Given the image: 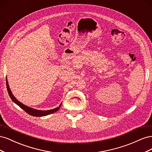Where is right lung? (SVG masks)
<instances>
[{
    "label": "right lung",
    "instance_id": "right-lung-1",
    "mask_svg": "<svg viewBox=\"0 0 152 152\" xmlns=\"http://www.w3.org/2000/svg\"><path fill=\"white\" fill-rule=\"evenodd\" d=\"M6 86H7V92H8V94L10 95L11 99H12V102L16 103L17 105L19 106V107L22 108L23 110L25 111L27 113H28L29 115L31 116H34V117H43V116H46L48 115H50V114H52L54 112H56L60 108L61 106L62 103L59 105L58 107L55 108L54 109L52 110H37V109H34V108H32L31 107H28V106H26L24 104H23L22 103H21L20 102H19L15 97V96H14L12 93V92L10 88V86H9L8 84V82H7V79L6 78Z\"/></svg>",
    "mask_w": 152,
    "mask_h": 152
}]
</instances>
